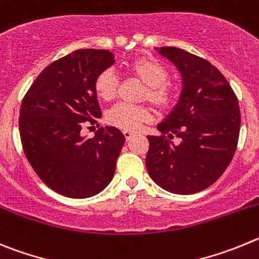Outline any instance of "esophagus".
Returning a JSON list of instances; mask_svg holds the SVG:
<instances>
[{"mask_svg": "<svg viewBox=\"0 0 259 259\" xmlns=\"http://www.w3.org/2000/svg\"><path fill=\"white\" fill-rule=\"evenodd\" d=\"M122 134H124V137L125 138H126V141H129L130 138H133V137H134V133L133 132H130V130H124V132H122Z\"/></svg>", "mask_w": 259, "mask_h": 259, "instance_id": "1", "label": "esophagus"}]
</instances>
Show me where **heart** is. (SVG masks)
I'll list each match as a JSON object with an SVG mask.
<instances>
[{"mask_svg": "<svg viewBox=\"0 0 259 259\" xmlns=\"http://www.w3.org/2000/svg\"><path fill=\"white\" fill-rule=\"evenodd\" d=\"M125 71L144 83L141 101H148L158 111H167L176 103L177 86L167 78V69L164 64L150 57H141L130 60ZM94 90L103 101H112L117 95L118 78L112 69H104L94 80ZM152 115L148 107L120 103L109 109L106 120L109 125L122 130L141 129L142 125L151 121Z\"/></svg>", "mask_w": 259, "mask_h": 259, "instance_id": "b5f03b06", "label": "heart"}]
</instances>
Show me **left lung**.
<instances>
[{"label":"left lung","instance_id":"left-lung-1","mask_svg":"<svg viewBox=\"0 0 259 259\" xmlns=\"http://www.w3.org/2000/svg\"><path fill=\"white\" fill-rule=\"evenodd\" d=\"M160 54L179 69L183 88L174 111L157 126L162 135L147 137L146 167L161 188L191 195L213 185L231 162L241 122L239 102L220 69L204 58L171 46Z\"/></svg>","mask_w":259,"mask_h":259}]
</instances>
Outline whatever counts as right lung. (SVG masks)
Instances as JSON below:
<instances>
[{
    "instance_id": "add662e5",
    "label": "right lung",
    "mask_w": 259,
    "mask_h": 259,
    "mask_svg": "<svg viewBox=\"0 0 259 259\" xmlns=\"http://www.w3.org/2000/svg\"><path fill=\"white\" fill-rule=\"evenodd\" d=\"M113 63L108 50H76L49 64L23 98L19 133L25 157L39 179L63 196L92 197L113 178L122 133L101 126L93 138L81 135L101 118L94 80Z\"/></svg>"
}]
</instances>
